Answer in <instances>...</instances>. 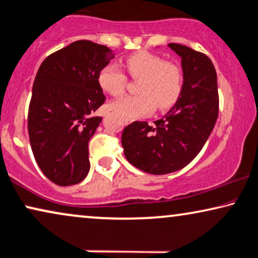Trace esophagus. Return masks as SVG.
I'll list each match as a JSON object with an SVG mask.
<instances>
[{
    "instance_id": "esophagus-1",
    "label": "esophagus",
    "mask_w": 258,
    "mask_h": 258,
    "mask_svg": "<svg viewBox=\"0 0 258 258\" xmlns=\"http://www.w3.org/2000/svg\"><path fill=\"white\" fill-rule=\"evenodd\" d=\"M123 122H125V125H128V123L131 122V121H130V120H126V119H125V120H123Z\"/></svg>"
}]
</instances>
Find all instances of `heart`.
I'll list each match as a JSON object with an SVG mask.
<instances>
[{
	"label": "heart",
	"mask_w": 258,
	"mask_h": 258,
	"mask_svg": "<svg viewBox=\"0 0 258 258\" xmlns=\"http://www.w3.org/2000/svg\"><path fill=\"white\" fill-rule=\"evenodd\" d=\"M126 68L132 77L139 78L137 95L122 96L109 107L126 120L142 118L153 108L165 110L175 105L182 90L180 68L167 63L164 58L149 52H137L126 58ZM101 89L112 96H119L125 88L126 76L118 65L107 64L97 75Z\"/></svg>",
	"instance_id": "1"
}]
</instances>
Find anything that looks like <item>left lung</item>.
Masks as SVG:
<instances>
[{"label": "left lung", "mask_w": 258, "mask_h": 258, "mask_svg": "<svg viewBox=\"0 0 258 258\" xmlns=\"http://www.w3.org/2000/svg\"><path fill=\"white\" fill-rule=\"evenodd\" d=\"M168 46L181 57L180 97L153 126L135 121L121 136L127 161L153 175L170 174L193 161L213 131L219 109L217 73L210 58L184 45Z\"/></svg>", "instance_id": "8db88e82"}]
</instances>
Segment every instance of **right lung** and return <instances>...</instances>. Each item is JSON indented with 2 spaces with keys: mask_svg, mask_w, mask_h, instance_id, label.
Listing matches in <instances>:
<instances>
[{
  "mask_svg": "<svg viewBox=\"0 0 258 258\" xmlns=\"http://www.w3.org/2000/svg\"><path fill=\"white\" fill-rule=\"evenodd\" d=\"M114 58L105 45L77 40L42 61L28 109V135L39 168L58 185H73L90 170L88 143L102 121L94 113L106 97L97 75Z\"/></svg>",
  "mask_w": 258,
  "mask_h": 258,
  "instance_id": "right-lung-1",
  "label": "right lung"
}]
</instances>
